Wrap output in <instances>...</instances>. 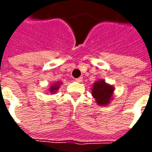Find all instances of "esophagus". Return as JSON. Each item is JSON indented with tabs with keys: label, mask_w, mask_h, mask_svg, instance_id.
I'll list each match as a JSON object with an SVG mask.
<instances>
[{
	"label": "esophagus",
	"mask_w": 152,
	"mask_h": 152,
	"mask_svg": "<svg viewBox=\"0 0 152 152\" xmlns=\"http://www.w3.org/2000/svg\"><path fill=\"white\" fill-rule=\"evenodd\" d=\"M82 80H83L82 77H79V78H76V81L78 83H80L81 81H82Z\"/></svg>",
	"instance_id": "esophagus-1"
}]
</instances>
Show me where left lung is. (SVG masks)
<instances>
[{
  "instance_id": "obj_1",
  "label": "left lung",
  "mask_w": 152,
  "mask_h": 152,
  "mask_svg": "<svg viewBox=\"0 0 152 152\" xmlns=\"http://www.w3.org/2000/svg\"><path fill=\"white\" fill-rule=\"evenodd\" d=\"M114 87L107 83L104 80H97L92 87V96L95 99L96 102L99 106L108 105L113 99Z\"/></svg>"
}]
</instances>
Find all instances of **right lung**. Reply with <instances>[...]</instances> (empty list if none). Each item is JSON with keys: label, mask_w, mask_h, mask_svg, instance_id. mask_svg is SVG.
I'll use <instances>...</instances> for the list:
<instances>
[{"label": "right lung", "mask_w": 152, "mask_h": 152, "mask_svg": "<svg viewBox=\"0 0 152 152\" xmlns=\"http://www.w3.org/2000/svg\"><path fill=\"white\" fill-rule=\"evenodd\" d=\"M61 84H62V82H56V83H54V84H53L52 86H50V89H49V90H50V92L51 93V94H54V93H56L57 90L59 89Z\"/></svg>", "instance_id": "add662e5"}]
</instances>
